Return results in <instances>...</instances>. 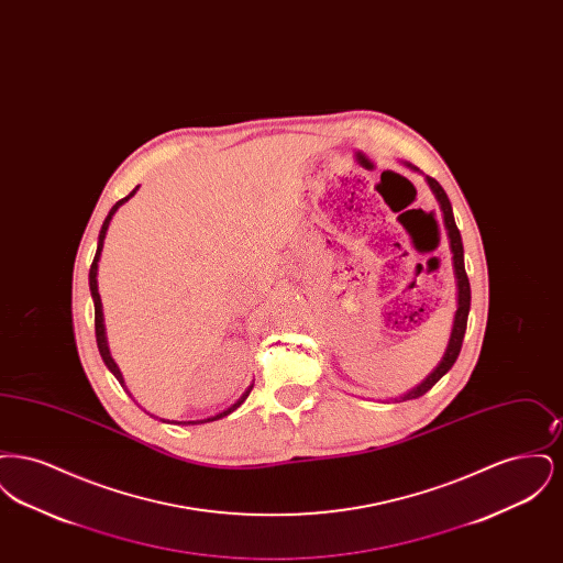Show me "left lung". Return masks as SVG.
<instances>
[{
  "label": "left lung",
  "instance_id": "8db88e82",
  "mask_svg": "<svg viewBox=\"0 0 563 563\" xmlns=\"http://www.w3.org/2000/svg\"><path fill=\"white\" fill-rule=\"evenodd\" d=\"M427 179H429L430 188L437 194V198H439V202H441L443 217H445V225H448V234H450V242H452V251H454L455 278H457V310H455L454 329H452L450 346H448V352H445L443 361L437 365V369H434L420 386H416L413 390H409L407 395H402V401L418 399V397L427 395L430 388L452 369V365H454L455 358H457V354H460V349H462V342H464L466 322H468V310H471V283H468V276H466V269H464V249H462L460 230H457V225H455L450 198H448L445 189L439 186L437 179H432V177H427Z\"/></svg>",
  "mask_w": 563,
  "mask_h": 563
}]
</instances>
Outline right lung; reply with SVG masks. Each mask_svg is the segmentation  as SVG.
I'll return each instance as SVG.
<instances>
[{
	"mask_svg": "<svg viewBox=\"0 0 563 563\" xmlns=\"http://www.w3.org/2000/svg\"><path fill=\"white\" fill-rule=\"evenodd\" d=\"M136 188L129 194V196H124L122 200H118L113 207H111V211H109L108 217H106V221H103V228H101V232H99V246H97V253H95V260H92V266H90V294H92V299H95V335H97V346H99V352H101V356H103V361H106V365L109 367V372L118 377V382L124 386V379H122V374H120V369H118V365L113 363V358L109 356L108 349V340H106V327H103V310H101V295H99V287H97V266H99V257H101V251H103V241H106V234H108L109 221H111V217L113 213L133 196ZM253 390V386H249L246 388V393L242 395L239 401L234 402L230 409H225V411H221V413H217L213 418H207V420H200V422H213V420H219V418H223V416H228V413H232L234 409H239L244 399L249 397V393ZM186 424V422H184ZM188 424H198V422H188Z\"/></svg>",
	"mask_w": 563,
	"mask_h": 563,
	"instance_id": "add662e5",
	"label": "right lung"
}]
</instances>
